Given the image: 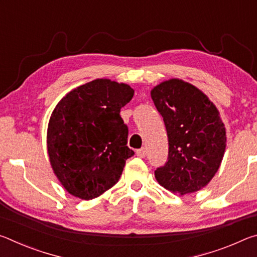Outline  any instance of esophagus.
<instances>
[{
	"mask_svg": "<svg viewBox=\"0 0 257 257\" xmlns=\"http://www.w3.org/2000/svg\"><path fill=\"white\" fill-rule=\"evenodd\" d=\"M136 154H137V156H139V158H145V156H146V149L143 147V149H141V150H137Z\"/></svg>",
	"mask_w": 257,
	"mask_h": 257,
	"instance_id": "esophagus-1",
	"label": "esophagus"
}]
</instances>
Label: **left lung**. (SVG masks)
<instances>
[{"mask_svg":"<svg viewBox=\"0 0 257 257\" xmlns=\"http://www.w3.org/2000/svg\"><path fill=\"white\" fill-rule=\"evenodd\" d=\"M167 128L168 161L155 170L159 184L173 194L205 187L222 162L227 135L216 106L196 86L178 78L151 90Z\"/></svg>","mask_w":257,"mask_h":257,"instance_id":"obj_1","label":"left lung"}]
</instances>
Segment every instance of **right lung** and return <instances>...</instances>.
<instances>
[{"label":"right lung","instance_id":"right-lung-1","mask_svg":"<svg viewBox=\"0 0 257 257\" xmlns=\"http://www.w3.org/2000/svg\"><path fill=\"white\" fill-rule=\"evenodd\" d=\"M134 93L127 84L102 78L76 87L56 104L47 125V154L72 196L88 201L118 182L134 155L120 116Z\"/></svg>","mask_w":257,"mask_h":257}]
</instances>
